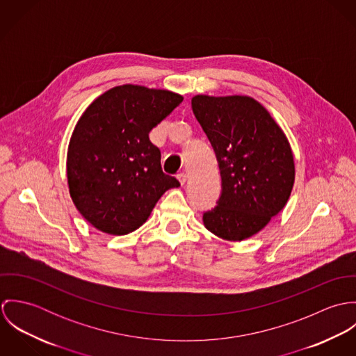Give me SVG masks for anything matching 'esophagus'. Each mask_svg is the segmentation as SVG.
Wrapping results in <instances>:
<instances>
[{
	"label": "esophagus",
	"instance_id": "obj_1",
	"mask_svg": "<svg viewBox=\"0 0 356 356\" xmlns=\"http://www.w3.org/2000/svg\"><path fill=\"white\" fill-rule=\"evenodd\" d=\"M177 178H178V181L181 182V185H185V182H186V174L185 172H179L178 175H177Z\"/></svg>",
	"mask_w": 356,
	"mask_h": 356
}]
</instances>
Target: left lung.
Segmentation results:
<instances>
[{
    "mask_svg": "<svg viewBox=\"0 0 356 356\" xmlns=\"http://www.w3.org/2000/svg\"><path fill=\"white\" fill-rule=\"evenodd\" d=\"M196 119L218 159L222 193L204 212V226L227 241L260 232L288 202L295 184L289 141L268 111L252 97L192 99Z\"/></svg>",
    "mask_w": 356,
    "mask_h": 356,
    "instance_id": "8db88e82",
    "label": "left lung"
}]
</instances>
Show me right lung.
Returning <instances> with one entry per match:
<instances>
[{
    "instance_id": "1",
    "label": "right lung",
    "mask_w": 356,
    "mask_h": 356,
    "mask_svg": "<svg viewBox=\"0 0 356 356\" xmlns=\"http://www.w3.org/2000/svg\"><path fill=\"white\" fill-rule=\"evenodd\" d=\"M184 97L122 85L102 93L79 118L67 152L71 199L97 230L123 236L138 229L177 178L161 170L149 133Z\"/></svg>"
}]
</instances>
